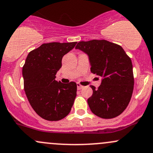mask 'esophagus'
Wrapping results in <instances>:
<instances>
[{"label": "esophagus", "instance_id": "34e87169", "mask_svg": "<svg viewBox=\"0 0 153 153\" xmlns=\"http://www.w3.org/2000/svg\"><path fill=\"white\" fill-rule=\"evenodd\" d=\"M77 88H78V90H81V89H83V86H81V85L79 84V83H78V84H77Z\"/></svg>", "mask_w": 153, "mask_h": 153}]
</instances>
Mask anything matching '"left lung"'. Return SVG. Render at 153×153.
Returning a JSON list of instances; mask_svg holds the SVG:
<instances>
[{"mask_svg": "<svg viewBox=\"0 0 153 153\" xmlns=\"http://www.w3.org/2000/svg\"><path fill=\"white\" fill-rule=\"evenodd\" d=\"M89 57L91 72L101 78L87 102L91 112L102 119L117 117L129 104L133 91L131 59L121 46L106 40L79 42L75 47Z\"/></svg>", "mask_w": 153, "mask_h": 153, "instance_id": "1", "label": "left lung"}]
</instances>
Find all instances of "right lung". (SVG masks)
I'll list each match as a JSON object with an SVG mask.
<instances>
[{"label":"right lung","mask_w":153,"mask_h":153,"mask_svg":"<svg viewBox=\"0 0 153 153\" xmlns=\"http://www.w3.org/2000/svg\"><path fill=\"white\" fill-rule=\"evenodd\" d=\"M76 44V42L42 44L27 56L22 67L24 89L30 105L45 120H62L71 111L76 97V83H62L55 79L63 56Z\"/></svg>","instance_id":"1"}]
</instances>
